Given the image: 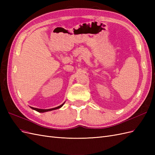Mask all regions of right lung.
<instances>
[{"instance_id":"1","label":"right lung","mask_w":155,"mask_h":155,"mask_svg":"<svg viewBox=\"0 0 155 155\" xmlns=\"http://www.w3.org/2000/svg\"><path fill=\"white\" fill-rule=\"evenodd\" d=\"M63 104L61 105H59V106H58V107H57L53 108V109H37V108H34V107H30L32 109H34V110H36V111H37V112H45L50 111V110H55V109H59V108H61V107L63 105Z\"/></svg>"}]
</instances>
